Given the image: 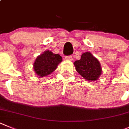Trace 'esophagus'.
<instances>
[{
	"label": "esophagus",
	"mask_w": 129,
	"mask_h": 129,
	"mask_svg": "<svg viewBox=\"0 0 129 129\" xmlns=\"http://www.w3.org/2000/svg\"><path fill=\"white\" fill-rule=\"evenodd\" d=\"M66 58V60H69V61H71L72 60H73V56H66V58Z\"/></svg>",
	"instance_id": "1"
}]
</instances>
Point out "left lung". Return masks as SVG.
Returning <instances> with one entry per match:
<instances>
[{"instance_id":"8db88e82","label":"left lung","mask_w":129,"mask_h":129,"mask_svg":"<svg viewBox=\"0 0 129 129\" xmlns=\"http://www.w3.org/2000/svg\"><path fill=\"white\" fill-rule=\"evenodd\" d=\"M74 65L76 71L88 81L96 80L102 75L100 63L90 52L83 53L80 60L75 61Z\"/></svg>"}]
</instances>
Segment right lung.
Segmentation results:
<instances>
[{"instance_id":"obj_1","label":"right lung","mask_w":129,"mask_h":129,"mask_svg":"<svg viewBox=\"0 0 129 129\" xmlns=\"http://www.w3.org/2000/svg\"><path fill=\"white\" fill-rule=\"evenodd\" d=\"M62 61V56L47 50L37 56L33 64L35 73L40 77H44L51 74Z\"/></svg>"}]
</instances>
